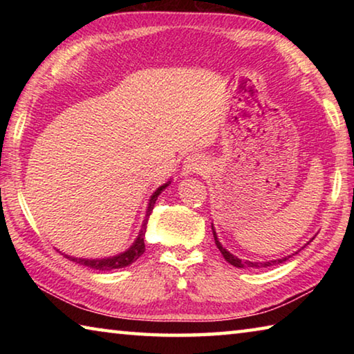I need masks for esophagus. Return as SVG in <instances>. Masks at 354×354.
Wrapping results in <instances>:
<instances>
[{
  "instance_id": "esophagus-1",
  "label": "esophagus",
  "mask_w": 354,
  "mask_h": 354,
  "mask_svg": "<svg viewBox=\"0 0 354 354\" xmlns=\"http://www.w3.org/2000/svg\"><path fill=\"white\" fill-rule=\"evenodd\" d=\"M206 170V160L198 154H192L184 160L183 165V176H192L195 173H201Z\"/></svg>"
}]
</instances>
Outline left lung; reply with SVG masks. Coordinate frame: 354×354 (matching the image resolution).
<instances>
[{
  "mask_svg": "<svg viewBox=\"0 0 354 354\" xmlns=\"http://www.w3.org/2000/svg\"><path fill=\"white\" fill-rule=\"evenodd\" d=\"M212 232H214V241H215V245H217V248L220 250V253L223 254V257L226 259V262H230L231 266H234L237 268H262V267H272V266H277V263H281L289 259L290 256H286V257H281V259H274V261H268V262H253V261H242L239 259L237 256H234L232 253H230L226 248H223V245H221L218 242V237H217V232H215L214 230V225H212ZM314 239V237H313ZM313 239H310L309 242H313ZM309 242L306 245H309ZM304 245V247H306ZM303 247V248H304Z\"/></svg>",
  "mask_w": 354,
  "mask_h": 354,
  "instance_id": "1",
  "label": "left lung"
}]
</instances>
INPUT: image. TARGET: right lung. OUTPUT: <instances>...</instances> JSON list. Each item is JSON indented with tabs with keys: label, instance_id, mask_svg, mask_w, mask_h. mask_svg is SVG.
<instances>
[{
	"label": "right lung",
	"instance_id": "1",
	"mask_svg": "<svg viewBox=\"0 0 354 354\" xmlns=\"http://www.w3.org/2000/svg\"><path fill=\"white\" fill-rule=\"evenodd\" d=\"M170 184H171V181H167L165 184L160 185V187L156 189V192L151 195V198H149V201H148L147 214H145V218H143V223H142V227L139 231V236L136 237L134 243L131 245V247L127 251H123V253H118L115 256L101 257V259H86V257H73V256H68V254H64V256L68 257L70 261L80 263V266H86L88 268H93V270H101V272L113 270V268H123V267H128L129 263L136 262L143 254V251H145V242H143V239H145L147 223H148L149 215H151V212H153L154 203H156V200H158V196L160 195V192L169 187Z\"/></svg>",
	"mask_w": 354,
	"mask_h": 354
}]
</instances>
